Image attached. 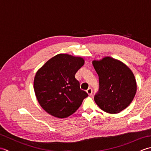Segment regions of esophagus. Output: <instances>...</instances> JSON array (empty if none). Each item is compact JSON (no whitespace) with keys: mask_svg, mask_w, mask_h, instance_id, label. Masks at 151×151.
<instances>
[{"mask_svg":"<svg viewBox=\"0 0 151 151\" xmlns=\"http://www.w3.org/2000/svg\"><path fill=\"white\" fill-rule=\"evenodd\" d=\"M86 92L88 93V94L89 95H92V93H93V90H92V89L91 88H89L87 90H86Z\"/></svg>","mask_w":151,"mask_h":151,"instance_id":"obj_1","label":"esophagus"}]
</instances>
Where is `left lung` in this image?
<instances>
[{
  "mask_svg": "<svg viewBox=\"0 0 151 151\" xmlns=\"http://www.w3.org/2000/svg\"><path fill=\"white\" fill-rule=\"evenodd\" d=\"M92 63L99 80V91L94 97L96 104L107 113H119L129 106L136 95L133 73L121 61L111 57Z\"/></svg>",
  "mask_w": 151,
  "mask_h": 151,
  "instance_id": "1",
  "label": "left lung"
}]
</instances>
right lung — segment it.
<instances>
[{
  "label": "right lung",
  "instance_id": "obj_1",
  "mask_svg": "<svg viewBox=\"0 0 151 151\" xmlns=\"http://www.w3.org/2000/svg\"><path fill=\"white\" fill-rule=\"evenodd\" d=\"M84 60L67 54H59L37 70L34 89L37 101L48 114L65 118L78 110L88 96L80 88L75 74Z\"/></svg>",
  "mask_w": 151,
  "mask_h": 151
}]
</instances>
